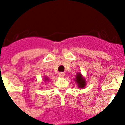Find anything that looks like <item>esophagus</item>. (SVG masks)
I'll use <instances>...</instances> for the list:
<instances>
[{"mask_svg": "<svg viewBox=\"0 0 125 125\" xmlns=\"http://www.w3.org/2000/svg\"><path fill=\"white\" fill-rule=\"evenodd\" d=\"M58 75L59 77H63L65 76V73H63V72H60L58 73Z\"/></svg>", "mask_w": 125, "mask_h": 125, "instance_id": "34e87169", "label": "esophagus"}]
</instances>
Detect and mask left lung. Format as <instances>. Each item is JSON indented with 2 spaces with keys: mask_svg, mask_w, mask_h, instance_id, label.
I'll return each mask as SVG.
<instances>
[{
  "mask_svg": "<svg viewBox=\"0 0 125 125\" xmlns=\"http://www.w3.org/2000/svg\"><path fill=\"white\" fill-rule=\"evenodd\" d=\"M75 81L77 83L78 86H79V88H84V87L85 86V79L82 77L81 74L78 73L77 75V77H76V80H75Z\"/></svg>",
  "mask_w": 125,
  "mask_h": 125,
  "instance_id": "obj_1",
  "label": "left lung"
}]
</instances>
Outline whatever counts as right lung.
Listing matches in <instances>:
<instances>
[{"instance_id":"right-lung-1","label":"right lung","mask_w":125,"mask_h":125,"mask_svg":"<svg viewBox=\"0 0 125 125\" xmlns=\"http://www.w3.org/2000/svg\"><path fill=\"white\" fill-rule=\"evenodd\" d=\"M44 79H45V81H47V80H48V79H47V78H45Z\"/></svg>"}]
</instances>
